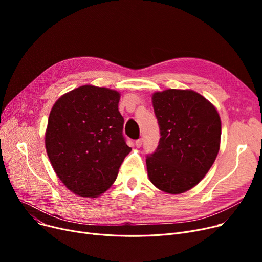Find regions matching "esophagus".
Here are the masks:
<instances>
[{
    "label": "esophagus",
    "mask_w": 262,
    "mask_h": 262,
    "mask_svg": "<svg viewBox=\"0 0 262 262\" xmlns=\"http://www.w3.org/2000/svg\"><path fill=\"white\" fill-rule=\"evenodd\" d=\"M135 144H136V146H137V147H140V146L142 145V139L140 138V139H138V140H136Z\"/></svg>",
    "instance_id": "esophagus-1"
}]
</instances>
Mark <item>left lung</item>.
Returning <instances> with one entry per match:
<instances>
[{"label":"left lung","instance_id":"8db88e82","mask_svg":"<svg viewBox=\"0 0 262 262\" xmlns=\"http://www.w3.org/2000/svg\"><path fill=\"white\" fill-rule=\"evenodd\" d=\"M152 102L161 138L146 158L147 175L159 190L181 194L212 167L221 142V119L213 104L191 89L157 91Z\"/></svg>","mask_w":262,"mask_h":262}]
</instances>
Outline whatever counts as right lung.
<instances>
[{
  "mask_svg": "<svg viewBox=\"0 0 262 262\" xmlns=\"http://www.w3.org/2000/svg\"><path fill=\"white\" fill-rule=\"evenodd\" d=\"M120 96L113 89L84 85L61 95L52 107L47 153L59 180L78 196L104 193L130 153L122 133Z\"/></svg>",
  "mask_w": 262,
  "mask_h": 262,
  "instance_id": "obj_1",
  "label": "right lung"
}]
</instances>
